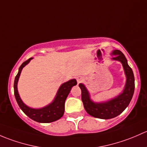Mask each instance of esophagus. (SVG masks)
<instances>
[{
    "label": "esophagus",
    "instance_id": "obj_1",
    "mask_svg": "<svg viewBox=\"0 0 147 147\" xmlns=\"http://www.w3.org/2000/svg\"><path fill=\"white\" fill-rule=\"evenodd\" d=\"M83 81H84V78H83L81 76H78V78H77V83H78V84L82 83Z\"/></svg>",
    "mask_w": 147,
    "mask_h": 147
}]
</instances>
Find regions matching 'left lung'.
Masks as SVG:
<instances>
[{
  "label": "left lung",
  "mask_w": 147,
  "mask_h": 147,
  "mask_svg": "<svg viewBox=\"0 0 147 147\" xmlns=\"http://www.w3.org/2000/svg\"><path fill=\"white\" fill-rule=\"evenodd\" d=\"M113 61H119L122 65L126 82L122 93L117 96L102 102H95L90 98V93L84 84H79L81 90V99L86 111L90 115L100 119H111L120 115L129 105L134 91V76L132 69L127 63L123 53L115 49L111 53Z\"/></svg>",
  "instance_id": "8db88e82"
}]
</instances>
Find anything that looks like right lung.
I'll list each match as a JSON object with an SVG mask.
<instances>
[{
    "label": "right lung",
    "mask_w": 147,
    "mask_h": 147,
    "mask_svg": "<svg viewBox=\"0 0 147 147\" xmlns=\"http://www.w3.org/2000/svg\"><path fill=\"white\" fill-rule=\"evenodd\" d=\"M32 59L30 58L22 63V65L20 66L17 76L15 78L14 93L16 101L21 110L30 119L40 123H49L54 122L58 120L63 115L65 101L68 95L70 93L71 88L77 84L76 80L74 78L61 84L59 88L54 100L49 105L41 108H33L29 107L24 103L20 96L18 90V83L22 69L27 64H28Z\"/></svg>",
    "instance_id": "1"
}]
</instances>
